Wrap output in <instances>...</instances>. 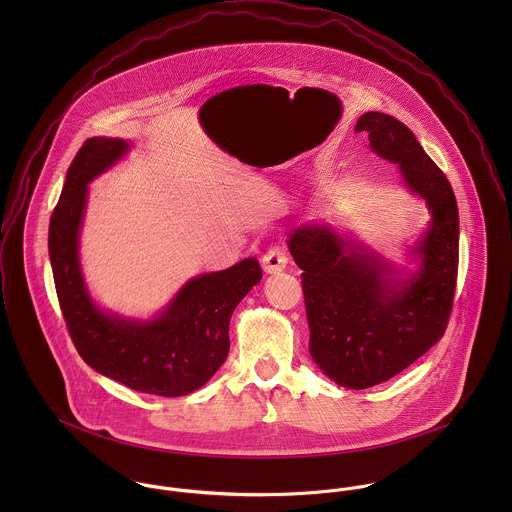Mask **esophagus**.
Returning <instances> with one entry per match:
<instances>
[{"label": "esophagus", "mask_w": 512, "mask_h": 512, "mask_svg": "<svg viewBox=\"0 0 512 512\" xmlns=\"http://www.w3.org/2000/svg\"><path fill=\"white\" fill-rule=\"evenodd\" d=\"M288 264V256L282 248L274 246L262 256V268L266 274H280Z\"/></svg>", "instance_id": "1"}]
</instances>
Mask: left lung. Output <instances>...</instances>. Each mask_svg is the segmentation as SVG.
Wrapping results in <instances>:
<instances>
[{
    "label": "left lung",
    "mask_w": 512,
    "mask_h": 512,
    "mask_svg": "<svg viewBox=\"0 0 512 512\" xmlns=\"http://www.w3.org/2000/svg\"><path fill=\"white\" fill-rule=\"evenodd\" d=\"M355 132L368 134L376 155L398 163L406 187L432 213L414 248L422 266L406 280L325 224L290 234L288 248L303 270L311 359L337 384L363 390L412 365L443 337L457 284L459 215L447 177L400 120L366 112Z\"/></svg>",
    "instance_id": "left-lung-1"
}]
</instances>
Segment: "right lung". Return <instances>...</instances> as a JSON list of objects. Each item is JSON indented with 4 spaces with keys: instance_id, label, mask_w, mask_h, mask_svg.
<instances>
[{
    "instance_id": "add662e5",
    "label": "right lung",
    "mask_w": 512,
    "mask_h": 512,
    "mask_svg": "<svg viewBox=\"0 0 512 512\" xmlns=\"http://www.w3.org/2000/svg\"><path fill=\"white\" fill-rule=\"evenodd\" d=\"M118 138L86 140L67 171L49 222V256L61 311L82 361L96 372L155 396H185L201 388L226 361L228 323L240 299L262 278L258 260L187 282L153 321L100 311L86 292L78 264V230L86 185L126 151Z\"/></svg>"
}]
</instances>
